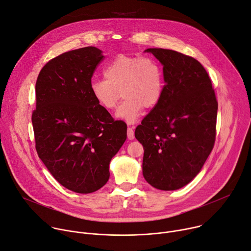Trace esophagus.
I'll return each mask as SVG.
<instances>
[{"instance_id":"esophagus-1","label":"esophagus","mask_w":251,"mask_h":251,"mask_svg":"<svg viewBox=\"0 0 251 251\" xmlns=\"http://www.w3.org/2000/svg\"><path fill=\"white\" fill-rule=\"evenodd\" d=\"M127 137L129 140H133L135 138V135H134V131H133V128L131 127H128L127 129Z\"/></svg>"}]
</instances>
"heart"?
Instances as JSON below:
<instances>
[{"mask_svg": "<svg viewBox=\"0 0 251 251\" xmlns=\"http://www.w3.org/2000/svg\"><path fill=\"white\" fill-rule=\"evenodd\" d=\"M104 77L91 80V96L101 108L111 111L122 92L125 100L115 117L129 124L137 121L144 107H155L163 95V70L151 57L118 55L105 67Z\"/></svg>", "mask_w": 251, "mask_h": 251, "instance_id": "b5f03b06", "label": "heart"}]
</instances>
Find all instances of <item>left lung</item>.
Returning a JSON list of instances; mask_svg holds the SVG:
<instances>
[{
  "label": "left lung",
  "instance_id": "1",
  "mask_svg": "<svg viewBox=\"0 0 251 251\" xmlns=\"http://www.w3.org/2000/svg\"><path fill=\"white\" fill-rule=\"evenodd\" d=\"M145 51L162 63L166 84L160 102L135 130L144 147L143 176L158 190L174 191L200 173L213 148L218 101L197 59L171 50Z\"/></svg>",
  "mask_w": 251,
  "mask_h": 251
}]
</instances>
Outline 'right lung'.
<instances>
[{
    "instance_id": "right-lung-1",
    "label": "right lung",
    "mask_w": 251,
    "mask_h": 251,
    "mask_svg": "<svg viewBox=\"0 0 251 251\" xmlns=\"http://www.w3.org/2000/svg\"><path fill=\"white\" fill-rule=\"evenodd\" d=\"M103 58L94 47L64 52L42 68L35 83V149L55 180L78 194L107 183L110 161L127 138V125L97 105L89 90Z\"/></svg>"
}]
</instances>
